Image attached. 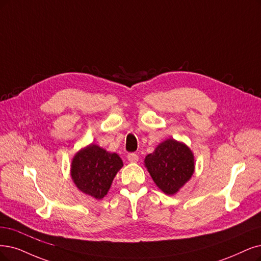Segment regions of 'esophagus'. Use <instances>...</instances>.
I'll return each instance as SVG.
<instances>
[{"instance_id": "obj_1", "label": "esophagus", "mask_w": 261, "mask_h": 261, "mask_svg": "<svg viewBox=\"0 0 261 261\" xmlns=\"http://www.w3.org/2000/svg\"><path fill=\"white\" fill-rule=\"evenodd\" d=\"M128 160L131 162V163H136L139 161V156L137 155V153L134 152H131L128 155Z\"/></svg>"}]
</instances>
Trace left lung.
Returning a JSON list of instances; mask_svg holds the SVG:
<instances>
[{
	"label": "left lung",
	"mask_w": 261,
	"mask_h": 261,
	"mask_svg": "<svg viewBox=\"0 0 261 261\" xmlns=\"http://www.w3.org/2000/svg\"><path fill=\"white\" fill-rule=\"evenodd\" d=\"M144 166L157 187L173 196L191 178L196 163L194 152L185 143L170 138L145 157Z\"/></svg>",
	"instance_id": "left-lung-1"
}]
</instances>
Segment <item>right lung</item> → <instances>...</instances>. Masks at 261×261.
Masks as SVG:
<instances>
[{
	"mask_svg": "<svg viewBox=\"0 0 261 261\" xmlns=\"http://www.w3.org/2000/svg\"><path fill=\"white\" fill-rule=\"evenodd\" d=\"M122 167L123 162L117 153L91 143L74 155L71 177L83 194L101 200L108 195L116 174Z\"/></svg>",
	"mask_w": 261,
	"mask_h": 261,
	"instance_id": "1",
	"label": "right lung"
}]
</instances>
